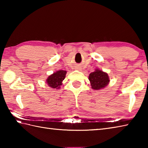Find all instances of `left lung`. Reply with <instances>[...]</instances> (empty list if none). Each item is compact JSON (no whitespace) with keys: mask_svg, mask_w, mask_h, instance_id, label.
Here are the masks:
<instances>
[{"mask_svg":"<svg viewBox=\"0 0 148 148\" xmlns=\"http://www.w3.org/2000/svg\"><path fill=\"white\" fill-rule=\"evenodd\" d=\"M92 86V88L95 90H99L104 88L108 85L110 81L108 73L96 69L95 71L90 73L88 77Z\"/></svg>","mask_w":148,"mask_h":148,"instance_id":"obj_1","label":"left lung"}]
</instances>
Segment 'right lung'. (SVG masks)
I'll return each mask as SVG.
<instances>
[{"mask_svg":"<svg viewBox=\"0 0 148 148\" xmlns=\"http://www.w3.org/2000/svg\"><path fill=\"white\" fill-rule=\"evenodd\" d=\"M66 74V71H57L49 76L46 79V82L49 87L58 90L60 88V86L62 84V81L65 79Z\"/></svg>","mask_w":148,"mask_h":148,"instance_id":"obj_1","label":"right lung"}]
</instances>
